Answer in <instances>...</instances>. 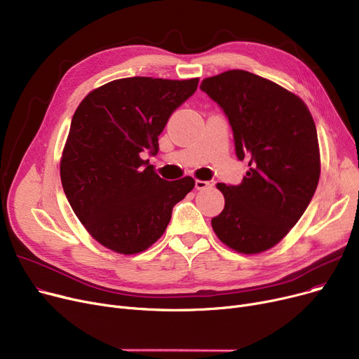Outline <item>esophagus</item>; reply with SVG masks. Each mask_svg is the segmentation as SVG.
<instances>
[{
    "label": "esophagus",
    "instance_id": "34e87169",
    "mask_svg": "<svg viewBox=\"0 0 359 359\" xmlns=\"http://www.w3.org/2000/svg\"><path fill=\"white\" fill-rule=\"evenodd\" d=\"M208 186H214V180H195V187L198 191L206 189Z\"/></svg>",
    "mask_w": 359,
    "mask_h": 359
}]
</instances>
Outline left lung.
Segmentation results:
<instances>
[{
  "instance_id": "left-lung-1",
  "label": "left lung",
  "mask_w": 359,
  "mask_h": 359,
  "mask_svg": "<svg viewBox=\"0 0 359 359\" xmlns=\"http://www.w3.org/2000/svg\"><path fill=\"white\" fill-rule=\"evenodd\" d=\"M201 90L229 118L237 158L249 167L240 184H217L225 205L212 229L238 253L265 252L290 233L316 192L320 151L311 113L291 91L243 69L205 79Z\"/></svg>"
}]
</instances>
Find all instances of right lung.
Listing matches in <instances>:
<instances>
[{"mask_svg": "<svg viewBox=\"0 0 359 359\" xmlns=\"http://www.w3.org/2000/svg\"><path fill=\"white\" fill-rule=\"evenodd\" d=\"M199 79L130 77L110 81L75 110L61 158V182L72 211L104 248L135 255L165 231L173 206L195 180L161 179L141 153H158L172 113Z\"/></svg>", "mask_w": 359, "mask_h": 359, "instance_id": "obj_1", "label": "right lung"}]
</instances>
